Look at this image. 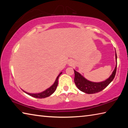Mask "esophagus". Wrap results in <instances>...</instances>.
<instances>
[{
    "label": "esophagus",
    "mask_w": 128,
    "mask_h": 128,
    "mask_svg": "<svg viewBox=\"0 0 128 128\" xmlns=\"http://www.w3.org/2000/svg\"><path fill=\"white\" fill-rule=\"evenodd\" d=\"M68 64L69 65V66H73V65H74V62L72 61V60H69Z\"/></svg>",
    "instance_id": "esophagus-1"
}]
</instances>
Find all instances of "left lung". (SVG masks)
<instances>
[{
  "label": "left lung",
  "mask_w": 128,
  "mask_h": 128,
  "mask_svg": "<svg viewBox=\"0 0 128 128\" xmlns=\"http://www.w3.org/2000/svg\"><path fill=\"white\" fill-rule=\"evenodd\" d=\"M115 58L116 65L114 69L112 72V74L105 81L99 82H95L88 81L83 76H82L80 73L76 71L74 72V83L78 89L81 92L86 93V94H91L98 92L102 91L112 81L115 76L117 67V55L115 52Z\"/></svg>",
  "instance_id": "8db88e82"
}]
</instances>
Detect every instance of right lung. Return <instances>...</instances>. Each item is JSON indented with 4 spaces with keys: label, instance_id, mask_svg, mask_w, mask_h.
I'll list each match as a JSON object with an SVG mask.
<instances>
[{
    "label": "right lung",
    "instance_id": "add662e5",
    "mask_svg": "<svg viewBox=\"0 0 128 128\" xmlns=\"http://www.w3.org/2000/svg\"><path fill=\"white\" fill-rule=\"evenodd\" d=\"M62 72L60 73V74L58 76V77H56L55 82H54L52 85L49 88H47L46 90H45L42 92H40V93H35V94H34V93H29V92H26L24 90H22L26 93V94H27L29 95H30V96L33 97H34V98H47V97L50 96L51 94H52L53 93L55 92V90L56 89V88H57V86L58 85V79H59V77L62 74Z\"/></svg>",
    "mask_w": 128,
    "mask_h": 128
}]
</instances>
